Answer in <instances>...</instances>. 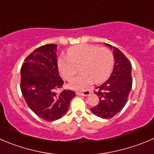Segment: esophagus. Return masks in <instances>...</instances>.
Segmentation results:
<instances>
[{
  "instance_id": "34e87169",
  "label": "esophagus",
  "mask_w": 154,
  "mask_h": 154,
  "mask_svg": "<svg viewBox=\"0 0 154 154\" xmlns=\"http://www.w3.org/2000/svg\"><path fill=\"white\" fill-rule=\"evenodd\" d=\"M91 94L90 90H85L83 91H77L76 94L79 95V96H88Z\"/></svg>"
}]
</instances>
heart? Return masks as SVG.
Returning <instances> with one entry per match:
<instances>
[{
    "label": "heart",
    "mask_w": 154,
    "mask_h": 154,
    "mask_svg": "<svg viewBox=\"0 0 154 154\" xmlns=\"http://www.w3.org/2000/svg\"><path fill=\"white\" fill-rule=\"evenodd\" d=\"M67 58L60 57L58 69L63 78L70 80L78 72H82L68 85L70 89L84 90L92 81L99 83L109 77L113 66V55L110 50L96 45H79L69 48Z\"/></svg>",
    "instance_id": "obj_1"
}]
</instances>
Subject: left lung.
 Returning <instances> with one entry per match:
<instances>
[{
	"label": "left lung",
	"instance_id": "left-lung-1",
	"mask_svg": "<svg viewBox=\"0 0 154 154\" xmlns=\"http://www.w3.org/2000/svg\"><path fill=\"white\" fill-rule=\"evenodd\" d=\"M112 48V45L106 44ZM115 64L110 77L101 85L95 88L99 98L96 106L91 111L103 119L112 118L126 104L132 86L131 64L118 48L113 47Z\"/></svg>",
	"mask_w": 154,
	"mask_h": 154
}]
</instances>
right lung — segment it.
Here are the masks:
<instances>
[{"label":"right lung","instance_id":"right-lung-1","mask_svg":"<svg viewBox=\"0 0 154 154\" xmlns=\"http://www.w3.org/2000/svg\"><path fill=\"white\" fill-rule=\"evenodd\" d=\"M57 45L39 47L25 59L21 68L20 88L29 107L42 119L48 122L60 119L68 111L75 91L63 90L57 60Z\"/></svg>","mask_w":154,"mask_h":154}]
</instances>
